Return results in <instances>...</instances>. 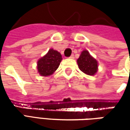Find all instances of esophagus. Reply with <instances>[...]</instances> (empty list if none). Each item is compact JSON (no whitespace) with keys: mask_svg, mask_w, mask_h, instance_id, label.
I'll return each mask as SVG.
<instances>
[{"mask_svg":"<svg viewBox=\"0 0 130 130\" xmlns=\"http://www.w3.org/2000/svg\"><path fill=\"white\" fill-rule=\"evenodd\" d=\"M74 58V55L72 54V55L69 57V58H72H72Z\"/></svg>","mask_w":130,"mask_h":130,"instance_id":"1","label":"esophagus"}]
</instances>
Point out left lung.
Masks as SVG:
<instances>
[{"instance_id": "obj_1", "label": "left lung", "mask_w": 130, "mask_h": 130, "mask_svg": "<svg viewBox=\"0 0 130 130\" xmlns=\"http://www.w3.org/2000/svg\"><path fill=\"white\" fill-rule=\"evenodd\" d=\"M79 69L87 75H94L98 71L97 61L92 58L87 51H83L77 59Z\"/></svg>"}]
</instances>
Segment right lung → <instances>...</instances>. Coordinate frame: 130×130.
<instances>
[{
	"instance_id": "right-lung-1",
	"label": "right lung",
	"mask_w": 130,
	"mask_h": 130,
	"mask_svg": "<svg viewBox=\"0 0 130 130\" xmlns=\"http://www.w3.org/2000/svg\"><path fill=\"white\" fill-rule=\"evenodd\" d=\"M61 60L62 56L60 53L53 49H50L47 54L38 61V72L44 77L52 74L58 68Z\"/></svg>"
}]
</instances>
